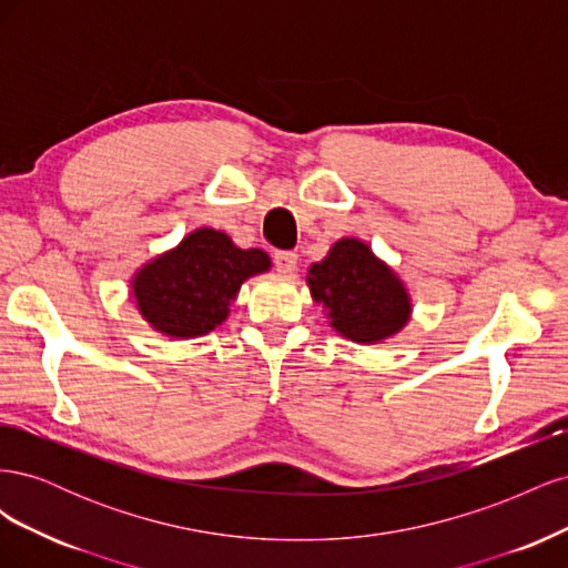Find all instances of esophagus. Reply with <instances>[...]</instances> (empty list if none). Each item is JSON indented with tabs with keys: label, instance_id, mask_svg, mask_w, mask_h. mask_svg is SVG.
<instances>
[{
	"label": "esophagus",
	"instance_id": "obj_1",
	"mask_svg": "<svg viewBox=\"0 0 568 568\" xmlns=\"http://www.w3.org/2000/svg\"><path fill=\"white\" fill-rule=\"evenodd\" d=\"M298 265V255L291 253V251H277L274 253V267L282 274H291Z\"/></svg>",
	"mask_w": 568,
	"mask_h": 568
}]
</instances>
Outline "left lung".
<instances>
[{
  "label": "left lung",
  "mask_w": 568,
  "mask_h": 568,
  "mask_svg": "<svg viewBox=\"0 0 568 568\" xmlns=\"http://www.w3.org/2000/svg\"><path fill=\"white\" fill-rule=\"evenodd\" d=\"M305 282L332 329L353 343H384L412 317L405 282L363 239H338L320 263L307 267Z\"/></svg>",
  "instance_id": "8db88e82"
}]
</instances>
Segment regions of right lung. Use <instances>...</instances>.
I'll return each instance as SVG.
<instances>
[{"instance_id": "obj_1", "label": "right lung", "mask_w": 568, "mask_h": 568, "mask_svg": "<svg viewBox=\"0 0 568 568\" xmlns=\"http://www.w3.org/2000/svg\"><path fill=\"white\" fill-rule=\"evenodd\" d=\"M272 267L261 248H239L230 234L199 227L175 248L136 267L130 296L153 332L199 338L230 317L242 284Z\"/></svg>"}]
</instances>
